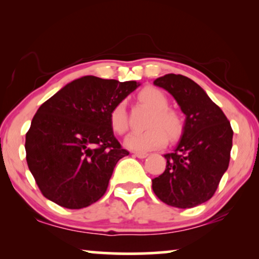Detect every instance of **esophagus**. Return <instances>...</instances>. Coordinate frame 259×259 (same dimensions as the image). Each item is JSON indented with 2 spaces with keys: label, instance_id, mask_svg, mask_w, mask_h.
Wrapping results in <instances>:
<instances>
[{
  "label": "esophagus",
  "instance_id": "obj_1",
  "mask_svg": "<svg viewBox=\"0 0 259 259\" xmlns=\"http://www.w3.org/2000/svg\"><path fill=\"white\" fill-rule=\"evenodd\" d=\"M134 157H137V158H140V159H144V158H146L147 157V153H145V152H134Z\"/></svg>",
  "mask_w": 259,
  "mask_h": 259
}]
</instances>
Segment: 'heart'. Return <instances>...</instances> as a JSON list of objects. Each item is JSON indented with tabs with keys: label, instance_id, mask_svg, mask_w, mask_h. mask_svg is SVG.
Segmentation results:
<instances>
[{
	"label": "heart",
	"instance_id": "1",
	"mask_svg": "<svg viewBox=\"0 0 259 259\" xmlns=\"http://www.w3.org/2000/svg\"><path fill=\"white\" fill-rule=\"evenodd\" d=\"M138 99L148 106L152 114L148 120L147 130L132 132L125 138L123 144L133 151H151L161 147L168 138H176L183 130V119L175 109L168 108V100L164 92L154 87H146L138 94ZM109 123L115 133L122 134L127 130V115L123 102H119L109 113Z\"/></svg>",
	"mask_w": 259,
	"mask_h": 259
}]
</instances>
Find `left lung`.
Returning <instances> with one entry per match:
<instances>
[{
    "label": "left lung",
    "mask_w": 259,
    "mask_h": 259,
    "mask_svg": "<svg viewBox=\"0 0 259 259\" xmlns=\"http://www.w3.org/2000/svg\"><path fill=\"white\" fill-rule=\"evenodd\" d=\"M153 83L175 98L185 121L178 143L164 154L166 168L152 179V189L169 206L194 207L213 196L228 169L233 131L222 109L193 80L166 74Z\"/></svg>",
    "instance_id": "1"
}]
</instances>
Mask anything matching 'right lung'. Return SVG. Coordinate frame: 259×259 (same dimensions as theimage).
I'll return each mask as SVG.
<instances>
[{
	"mask_svg": "<svg viewBox=\"0 0 259 259\" xmlns=\"http://www.w3.org/2000/svg\"><path fill=\"white\" fill-rule=\"evenodd\" d=\"M139 86L86 75L40 106L24 147L28 167L47 199L82 208L104 196L116 162L128 155L114 136L109 113Z\"/></svg>",
	"mask_w": 259,
	"mask_h": 259,
	"instance_id": "obj_1",
	"label": "right lung"
}]
</instances>
